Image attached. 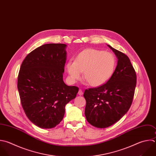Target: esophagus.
I'll return each instance as SVG.
<instances>
[{"label": "esophagus", "mask_w": 156, "mask_h": 156, "mask_svg": "<svg viewBox=\"0 0 156 156\" xmlns=\"http://www.w3.org/2000/svg\"><path fill=\"white\" fill-rule=\"evenodd\" d=\"M78 94H79V95H80V96H81V95L83 94V91H82V90L81 89H80V90H79Z\"/></svg>", "instance_id": "esophagus-1"}]
</instances>
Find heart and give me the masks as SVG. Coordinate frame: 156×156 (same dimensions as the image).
<instances>
[{"mask_svg": "<svg viewBox=\"0 0 156 156\" xmlns=\"http://www.w3.org/2000/svg\"><path fill=\"white\" fill-rule=\"evenodd\" d=\"M116 63V58L112 53L88 49L80 52L75 61L69 60L66 64V69L73 82L80 80L83 71L84 78L90 85L98 87L112 76Z\"/></svg>", "mask_w": 156, "mask_h": 156, "instance_id": "obj_1", "label": "heart"}]
</instances>
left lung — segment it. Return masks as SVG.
Listing matches in <instances>:
<instances>
[{
	"label": "left lung",
	"instance_id": "left-lung-1",
	"mask_svg": "<svg viewBox=\"0 0 156 156\" xmlns=\"http://www.w3.org/2000/svg\"><path fill=\"white\" fill-rule=\"evenodd\" d=\"M108 46L118 58L113 74L104 84L85 90V115L87 121L98 128L108 127L119 121L132 103L136 75L129 57Z\"/></svg>",
	"mask_w": 156,
	"mask_h": 156
}]
</instances>
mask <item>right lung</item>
<instances>
[{
    "label": "right lung",
    "mask_w": 156,
    "mask_h": 156,
    "mask_svg": "<svg viewBox=\"0 0 156 156\" xmlns=\"http://www.w3.org/2000/svg\"><path fill=\"white\" fill-rule=\"evenodd\" d=\"M65 44H46L29 53L23 62L18 89L24 111L35 125L51 129L63 119L66 104L79 91L63 80L66 52Z\"/></svg>",
    "instance_id": "1"
}]
</instances>
